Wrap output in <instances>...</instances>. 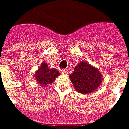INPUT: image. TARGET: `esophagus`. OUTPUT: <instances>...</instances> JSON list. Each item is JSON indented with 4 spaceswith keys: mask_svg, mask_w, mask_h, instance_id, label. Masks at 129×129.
Returning a JSON list of instances; mask_svg holds the SVG:
<instances>
[{
    "mask_svg": "<svg viewBox=\"0 0 129 129\" xmlns=\"http://www.w3.org/2000/svg\"><path fill=\"white\" fill-rule=\"evenodd\" d=\"M61 72H62V74H66L68 72V71H67V69H62V70H61Z\"/></svg>",
    "mask_w": 129,
    "mask_h": 129,
    "instance_id": "1",
    "label": "esophagus"
}]
</instances>
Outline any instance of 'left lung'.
I'll list each match as a JSON object with an SVG mask.
<instances>
[{
	"instance_id": "8db88e82",
	"label": "left lung",
	"mask_w": 129,
	"mask_h": 129,
	"mask_svg": "<svg viewBox=\"0 0 129 129\" xmlns=\"http://www.w3.org/2000/svg\"><path fill=\"white\" fill-rule=\"evenodd\" d=\"M75 89L81 94H90L95 90L102 82L99 70L86 62H81L70 75Z\"/></svg>"
}]
</instances>
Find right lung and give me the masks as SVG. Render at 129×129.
<instances>
[{"label": "right lung", "mask_w": 129, "mask_h": 129, "mask_svg": "<svg viewBox=\"0 0 129 129\" xmlns=\"http://www.w3.org/2000/svg\"><path fill=\"white\" fill-rule=\"evenodd\" d=\"M59 74V72L55 68H49L47 64L43 62L36 72L35 76L38 83L43 86H46L53 83Z\"/></svg>", "instance_id": "right-lung-1"}]
</instances>
